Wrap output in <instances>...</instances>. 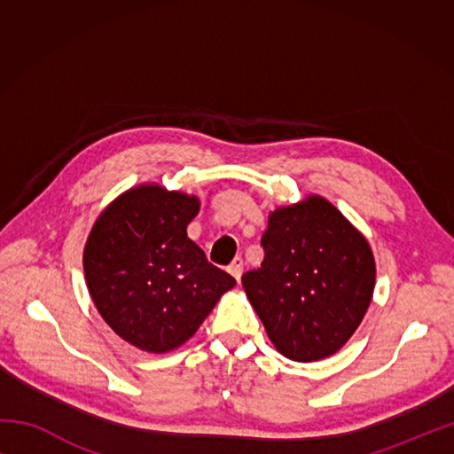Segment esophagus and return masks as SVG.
Wrapping results in <instances>:
<instances>
[{
  "instance_id": "34e87169",
  "label": "esophagus",
  "mask_w": 454,
  "mask_h": 454,
  "mask_svg": "<svg viewBox=\"0 0 454 454\" xmlns=\"http://www.w3.org/2000/svg\"><path fill=\"white\" fill-rule=\"evenodd\" d=\"M228 272L232 274L238 282H240V276H242V272H244V260H242L240 256H236V258L232 260V264L228 266Z\"/></svg>"
}]
</instances>
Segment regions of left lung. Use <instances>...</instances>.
Masks as SVG:
<instances>
[{
  "instance_id": "8db88e82",
  "label": "left lung",
  "mask_w": 454,
  "mask_h": 454,
  "mask_svg": "<svg viewBox=\"0 0 454 454\" xmlns=\"http://www.w3.org/2000/svg\"><path fill=\"white\" fill-rule=\"evenodd\" d=\"M260 244L262 264L242 284L268 338L296 363L334 355L372 298L376 268L364 236L325 198L310 196L272 212Z\"/></svg>"
}]
</instances>
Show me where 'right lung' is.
Listing matches in <instances>:
<instances>
[{"label": "right lung", "instance_id": "obj_1", "mask_svg": "<svg viewBox=\"0 0 454 454\" xmlns=\"http://www.w3.org/2000/svg\"><path fill=\"white\" fill-rule=\"evenodd\" d=\"M198 208L194 196L140 186L107 206L91 228L83 250L91 301L137 348H178L236 284L188 238Z\"/></svg>", "mask_w": 454, "mask_h": 454}]
</instances>
